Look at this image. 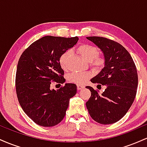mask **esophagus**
Wrapping results in <instances>:
<instances>
[{"label":"esophagus","mask_w":147,"mask_h":147,"mask_svg":"<svg viewBox=\"0 0 147 147\" xmlns=\"http://www.w3.org/2000/svg\"><path fill=\"white\" fill-rule=\"evenodd\" d=\"M77 89H78V90H82V89H83L84 88V86L80 85V84H78V85L77 86Z\"/></svg>","instance_id":"obj_1"}]
</instances>
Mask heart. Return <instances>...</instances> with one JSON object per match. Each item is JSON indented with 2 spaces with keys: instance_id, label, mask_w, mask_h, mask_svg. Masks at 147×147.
<instances>
[{
  "instance_id": "obj_1",
  "label": "heart",
  "mask_w": 147,
  "mask_h": 147,
  "mask_svg": "<svg viewBox=\"0 0 147 147\" xmlns=\"http://www.w3.org/2000/svg\"><path fill=\"white\" fill-rule=\"evenodd\" d=\"M77 52L84 59L88 61L90 67L94 70H101L105 65V57L102 54L98 53V49L94 45L84 43L78 46ZM70 54V50H66L61 55L59 59L61 68L64 70L68 69V61ZM90 77L91 74L89 72H72L67 76V79L71 83L84 84Z\"/></svg>"
}]
</instances>
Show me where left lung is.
I'll return each mask as SVG.
<instances>
[{
	"label": "left lung",
	"mask_w": 147,
	"mask_h": 147,
	"mask_svg": "<svg viewBox=\"0 0 147 147\" xmlns=\"http://www.w3.org/2000/svg\"><path fill=\"white\" fill-rule=\"evenodd\" d=\"M86 38L102 50L106 59L104 68L90 81L105 86L106 89L99 94L98 90L86 86L91 96L86 105L95 122L113 124L125 115L133 104L137 92V69L129 52L119 43L104 37Z\"/></svg>",
	"instance_id": "8db88e82"
}]
</instances>
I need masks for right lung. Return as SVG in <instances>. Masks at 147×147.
Segmentation results:
<instances>
[{
	"instance_id": "right-lung-1",
	"label": "right lung",
	"mask_w": 147,
	"mask_h": 147,
	"mask_svg": "<svg viewBox=\"0 0 147 147\" xmlns=\"http://www.w3.org/2000/svg\"><path fill=\"white\" fill-rule=\"evenodd\" d=\"M78 39L77 36H43L20 57L15 80L18 100L27 115L38 125L50 127L61 122L69 100L77 93L75 84H65L57 90L50 89V84L65 82L59 59Z\"/></svg>"
}]
</instances>
